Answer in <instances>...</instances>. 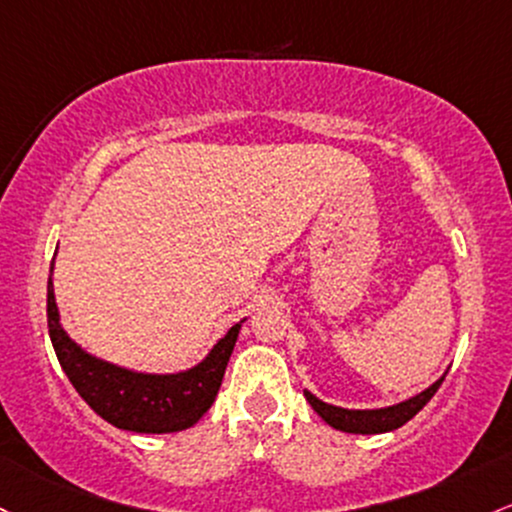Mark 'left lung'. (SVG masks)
Segmentation results:
<instances>
[{
  "label": "left lung",
  "instance_id": "8db88e82",
  "mask_svg": "<svg viewBox=\"0 0 512 512\" xmlns=\"http://www.w3.org/2000/svg\"><path fill=\"white\" fill-rule=\"evenodd\" d=\"M442 381H445V376L437 379L430 389L418 393V396L408 398V401L398 403V406L379 408V411H347V408L328 406V403L318 401V398L308 391H303V396H306V401L311 403L313 411H316L330 428L342 432H357V435H376V432H389L406 425L415 413L423 411L425 403H428L442 386Z\"/></svg>",
  "mask_w": 512,
  "mask_h": 512
}]
</instances>
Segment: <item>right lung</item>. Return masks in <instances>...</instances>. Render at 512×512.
Returning <instances> with one entry per match:
<instances>
[{"instance_id": "right-lung-1", "label": "right lung", "mask_w": 512, "mask_h": 512, "mask_svg": "<svg viewBox=\"0 0 512 512\" xmlns=\"http://www.w3.org/2000/svg\"><path fill=\"white\" fill-rule=\"evenodd\" d=\"M238 330L240 323H235L226 338L218 340L211 355L189 372H128V369L114 367V364L87 355L82 347L67 338L58 320L53 279L48 277V333L60 367L70 384L75 386V391L89 403V408L101 415L106 423L121 430L153 435V432L192 428L216 401L228 359L233 355L235 340H238Z\"/></svg>"}]
</instances>
